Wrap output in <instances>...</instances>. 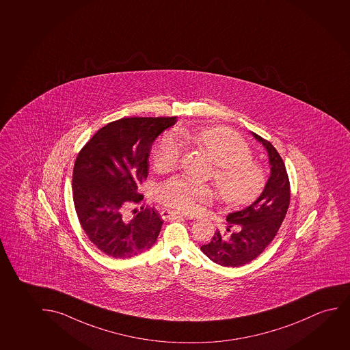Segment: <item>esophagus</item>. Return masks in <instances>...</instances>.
<instances>
[{"instance_id": "obj_1", "label": "esophagus", "mask_w": 350, "mask_h": 350, "mask_svg": "<svg viewBox=\"0 0 350 350\" xmlns=\"http://www.w3.org/2000/svg\"><path fill=\"white\" fill-rule=\"evenodd\" d=\"M161 215H162L163 218H167V219H175V218H181V217H183V215H181V213L170 211V210H164Z\"/></svg>"}]
</instances>
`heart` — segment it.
<instances>
[{"instance_id": "b5f03b06", "label": "heart", "mask_w": 350, "mask_h": 350, "mask_svg": "<svg viewBox=\"0 0 350 350\" xmlns=\"http://www.w3.org/2000/svg\"><path fill=\"white\" fill-rule=\"evenodd\" d=\"M178 140L202 148L215 163L213 180L221 199L229 204H241L256 197L264 183L262 167L251 161V148L237 133L224 127L205 129H178ZM175 138L167 135L153 150V167L167 172L178 165L181 150ZM245 183L243 184V183ZM158 199L165 206L183 212H192L199 202L213 198L211 188L187 178H172L162 183Z\"/></svg>"}]
</instances>
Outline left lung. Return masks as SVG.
<instances>
[{"instance_id": "1", "label": "left lung", "mask_w": 350, "mask_h": 350, "mask_svg": "<svg viewBox=\"0 0 350 350\" xmlns=\"http://www.w3.org/2000/svg\"><path fill=\"white\" fill-rule=\"evenodd\" d=\"M252 135L267 151L270 176L251 205L228 215L230 227L237 224L239 232L224 237L217 230L211 241L200 247L202 253L218 265L237 267L260 256L276 237L291 202V185L280 153L258 134L252 132Z\"/></svg>"}]
</instances>
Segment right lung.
<instances>
[{
    "label": "right lung",
    "mask_w": 350,
    "mask_h": 350,
    "mask_svg": "<svg viewBox=\"0 0 350 350\" xmlns=\"http://www.w3.org/2000/svg\"><path fill=\"white\" fill-rule=\"evenodd\" d=\"M174 118H126L99 129L81 148L73 169V200L90 241L115 259L148 251L157 241L163 221L154 208L132 218L126 210L144 196L138 187L148 174V156L158 135Z\"/></svg>",
    "instance_id": "obj_1"
}]
</instances>
